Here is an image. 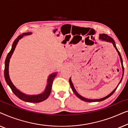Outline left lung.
I'll use <instances>...</instances> for the list:
<instances>
[{"label": "left lung", "instance_id": "1", "mask_svg": "<svg viewBox=\"0 0 128 128\" xmlns=\"http://www.w3.org/2000/svg\"><path fill=\"white\" fill-rule=\"evenodd\" d=\"M100 39L102 40H103V41H106V42H111V43L113 45H114V46L115 48L116 49V51L118 52V55H120V62H121V64H122V69H123V72H124V66H123V61H122V57H121V56H120V52H119V50H118V49L116 48V45H115V41H114V40H113L112 38L111 37H110V36H108V35L105 34H102L100 35ZM123 74H124V73H123ZM122 78H123V76H122ZM122 78H121V80H120V82H121V81H122ZM69 83H70V87H71L72 89L73 92H74V93L75 94H76L77 97L79 98H80V100H82L86 101V102H97V101H101L104 100L108 98V97H110V96L112 95L113 93L115 92V91L116 90V89L117 88V87H118V86L116 87V88H115V90H114L112 92H111V93H110V94H109V95H108L107 96H106V97H104V98H100V99L91 100V99H87V98H84L83 97H82V96L79 95V94H78V92H77L76 90H75L74 88V86H73V84H72V81H71L70 78V79H69ZM120 83H119V84H120Z\"/></svg>", "mask_w": 128, "mask_h": 128}]
</instances>
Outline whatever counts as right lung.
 Returning <instances> with one entry per match:
<instances>
[{
    "label": "right lung",
    "mask_w": 128,
    "mask_h": 128,
    "mask_svg": "<svg viewBox=\"0 0 128 128\" xmlns=\"http://www.w3.org/2000/svg\"><path fill=\"white\" fill-rule=\"evenodd\" d=\"M31 34V32L22 33V34H20V36H17V38L14 40V41L13 42L11 50H10V51L8 53L6 58V60H5L4 74L5 80H6L7 84L9 86V87H10V88H11L12 92H13V93L18 98H20V100H22L24 101H26V102H40L45 100L48 98L49 96H50V92H51L52 83H53L54 78H55L56 75V73H52V74H50V76H49V78H48V84L46 86L45 92L42 94L34 96L26 95V94L22 93V92H20V91H19L18 89L16 88V87L13 84V83H12V82L10 79L9 75H8V64H9L10 59L12 56V54L13 53L14 50V49L16 48V46L17 43H18L19 40H20L21 38H22V36H28V35H30Z\"/></svg>",
    "instance_id": "1"
}]
</instances>
